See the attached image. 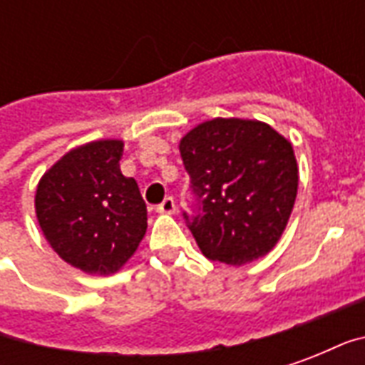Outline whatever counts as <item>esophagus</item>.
Masks as SVG:
<instances>
[{"label":"esophagus","instance_id":"obj_1","mask_svg":"<svg viewBox=\"0 0 365 365\" xmlns=\"http://www.w3.org/2000/svg\"><path fill=\"white\" fill-rule=\"evenodd\" d=\"M156 211L158 213H164V215H172L175 211V201L174 197H166L158 207H156Z\"/></svg>","mask_w":365,"mask_h":365}]
</instances>
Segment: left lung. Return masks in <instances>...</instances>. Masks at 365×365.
I'll list each match as a JSON object with an SVG mask.
<instances>
[{
	"mask_svg": "<svg viewBox=\"0 0 365 365\" xmlns=\"http://www.w3.org/2000/svg\"><path fill=\"white\" fill-rule=\"evenodd\" d=\"M193 211L183 213L205 258L229 266L258 260L277 245L299 185L293 146L248 119H213L180 143Z\"/></svg>",
	"mask_w": 365,
	"mask_h": 365,
	"instance_id": "1",
	"label": "left lung"
}]
</instances>
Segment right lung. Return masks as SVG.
Segmentation results:
<instances>
[{
  "instance_id": "add662e5",
  "label": "right lung",
  "mask_w": 365,
  "mask_h": 365,
  "mask_svg": "<svg viewBox=\"0 0 365 365\" xmlns=\"http://www.w3.org/2000/svg\"><path fill=\"white\" fill-rule=\"evenodd\" d=\"M120 140H96L64 154L41 178L38 225L52 250L86 274L123 268L146 232V203L120 174Z\"/></svg>"
}]
</instances>
